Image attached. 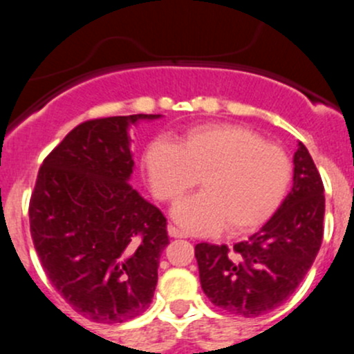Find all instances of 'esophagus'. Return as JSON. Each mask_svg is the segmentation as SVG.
<instances>
[{"label": "esophagus", "mask_w": 354, "mask_h": 354, "mask_svg": "<svg viewBox=\"0 0 354 354\" xmlns=\"http://www.w3.org/2000/svg\"><path fill=\"white\" fill-rule=\"evenodd\" d=\"M167 233H169V236H173V239H185V236H187L183 232H180V230L173 225L167 226Z\"/></svg>", "instance_id": "esophagus-1"}]
</instances>
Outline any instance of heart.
I'll use <instances>...</instances> for the list:
<instances>
[{
	"instance_id": "b5f03b06",
	"label": "heart",
	"mask_w": 354,
	"mask_h": 354,
	"mask_svg": "<svg viewBox=\"0 0 354 354\" xmlns=\"http://www.w3.org/2000/svg\"><path fill=\"white\" fill-rule=\"evenodd\" d=\"M152 194L174 202L201 180L202 194L173 207V219L190 233L230 235L256 230L275 212L292 178L289 156L236 124H202L176 143L157 138L143 153Z\"/></svg>"
}]
</instances>
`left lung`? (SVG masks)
I'll return each mask as SVG.
<instances>
[{
    "instance_id": "1",
    "label": "left lung",
    "mask_w": 354,
    "mask_h": 354,
    "mask_svg": "<svg viewBox=\"0 0 354 354\" xmlns=\"http://www.w3.org/2000/svg\"><path fill=\"white\" fill-rule=\"evenodd\" d=\"M325 195L306 147L294 153V185L275 214L232 249L195 245L198 277L214 306L259 317L286 303L311 268L324 239Z\"/></svg>"
}]
</instances>
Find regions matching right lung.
<instances>
[{"mask_svg":"<svg viewBox=\"0 0 354 354\" xmlns=\"http://www.w3.org/2000/svg\"><path fill=\"white\" fill-rule=\"evenodd\" d=\"M159 118L75 126L43 160L30 195V235L44 273L79 315L98 324H122L152 303L169 236L162 212L128 183L129 128Z\"/></svg>","mask_w":354,"mask_h":354,"instance_id":"1","label":"right lung"}]
</instances>
